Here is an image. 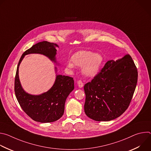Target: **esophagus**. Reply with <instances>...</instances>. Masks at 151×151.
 <instances>
[{
    "instance_id": "34e87169",
    "label": "esophagus",
    "mask_w": 151,
    "mask_h": 151,
    "mask_svg": "<svg viewBox=\"0 0 151 151\" xmlns=\"http://www.w3.org/2000/svg\"><path fill=\"white\" fill-rule=\"evenodd\" d=\"M77 83H78V85L79 88H82V87H83V83L81 80H79V81H78Z\"/></svg>"
}]
</instances>
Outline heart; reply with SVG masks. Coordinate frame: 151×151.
I'll return each instance as SVG.
<instances>
[{
  "label": "heart",
  "instance_id": "1",
  "mask_svg": "<svg viewBox=\"0 0 151 151\" xmlns=\"http://www.w3.org/2000/svg\"><path fill=\"white\" fill-rule=\"evenodd\" d=\"M72 61L67 63V67L73 69L75 66L82 67V73L87 76L93 77L97 74L103 61V56L91 51H81L72 57Z\"/></svg>",
  "mask_w": 151,
  "mask_h": 151
}]
</instances>
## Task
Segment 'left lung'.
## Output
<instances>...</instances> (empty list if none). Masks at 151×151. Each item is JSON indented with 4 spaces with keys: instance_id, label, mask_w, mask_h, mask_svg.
Returning <instances> with one entry per match:
<instances>
[{
    "instance_id": "left-lung-1",
    "label": "left lung",
    "mask_w": 151,
    "mask_h": 151,
    "mask_svg": "<svg viewBox=\"0 0 151 151\" xmlns=\"http://www.w3.org/2000/svg\"><path fill=\"white\" fill-rule=\"evenodd\" d=\"M137 70L130 55L107 61L90 82L84 85V111L97 121H109L128 108L137 82Z\"/></svg>"
}]
</instances>
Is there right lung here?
Returning <instances> with one entry per match:
<instances>
[{
    "instance_id": "right-lung-1",
    "label": "right lung",
    "mask_w": 151,
    "mask_h": 151,
    "mask_svg": "<svg viewBox=\"0 0 151 151\" xmlns=\"http://www.w3.org/2000/svg\"><path fill=\"white\" fill-rule=\"evenodd\" d=\"M58 45L47 41L40 42L26 51L21 57L17 66L15 78V93L22 109L33 120L42 123L54 122L59 119L64 112V104L69 94L74 90L73 78L56 74L51 88L41 94L33 95L27 93L21 86L18 70L19 64L25 55L39 54L48 57L54 63L56 61V48ZM57 73V69L55 67Z\"/></svg>"
}]
</instances>
